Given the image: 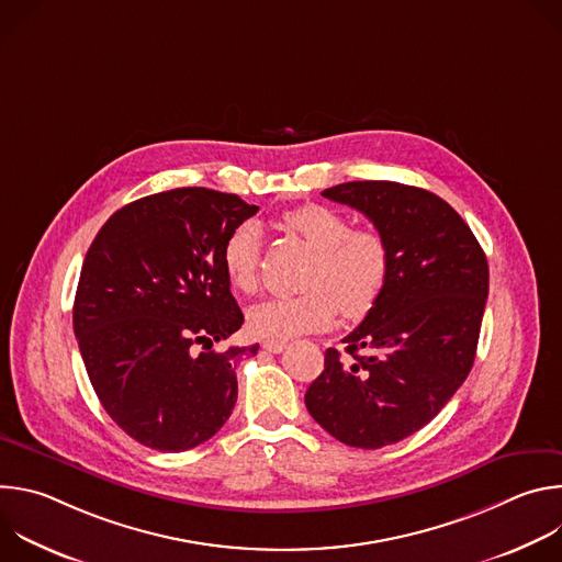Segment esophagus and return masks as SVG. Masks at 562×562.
Masks as SVG:
<instances>
[{
    "label": "esophagus",
    "instance_id": "1",
    "mask_svg": "<svg viewBox=\"0 0 562 562\" xmlns=\"http://www.w3.org/2000/svg\"><path fill=\"white\" fill-rule=\"evenodd\" d=\"M262 347H265L267 351H271V353H282V351L286 349V342H284V340H265Z\"/></svg>",
    "mask_w": 562,
    "mask_h": 562
}]
</instances>
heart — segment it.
Masks as SVG:
<instances>
[{
    "mask_svg": "<svg viewBox=\"0 0 562 562\" xmlns=\"http://www.w3.org/2000/svg\"><path fill=\"white\" fill-rule=\"evenodd\" d=\"M291 235L315 254L295 297H273L249 311V329L265 340H286L334 325L338 308L347 317L364 315L380 297L391 251L378 228H353L351 220L325 204H304L284 215ZM222 267L231 286L254 293L260 280V228L235 226L222 247Z\"/></svg>",
    "mask_w": 562,
    "mask_h": 562,
    "instance_id": "heart-1",
    "label": "heart"
}]
</instances>
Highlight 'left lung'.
<instances>
[{
  "label": "left lung",
  "mask_w": 562,
  "mask_h": 562,
  "mask_svg": "<svg viewBox=\"0 0 562 562\" xmlns=\"http://www.w3.org/2000/svg\"><path fill=\"white\" fill-rule=\"evenodd\" d=\"M325 198L364 213L391 251L386 284L304 393L336 440L380 449L423 429L471 371L490 267L467 222L438 195L397 182H345Z\"/></svg>",
  "instance_id": "left-lung-1"
}]
</instances>
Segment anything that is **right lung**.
<instances>
[{
	"label": "right lung",
	"instance_id": "1",
	"mask_svg": "<svg viewBox=\"0 0 562 562\" xmlns=\"http://www.w3.org/2000/svg\"><path fill=\"white\" fill-rule=\"evenodd\" d=\"M256 213L233 193L187 187L122 206L93 239L72 329L102 407L144 447L193 449L235 407V364L258 345L213 351L245 323L222 247Z\"/></svg>",
	"mask_w": 562,
	"mask_h": 562
}]
</instances>
